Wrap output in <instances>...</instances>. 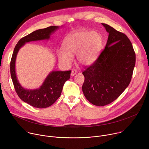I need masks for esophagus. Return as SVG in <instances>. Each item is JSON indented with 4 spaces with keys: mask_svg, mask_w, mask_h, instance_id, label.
Segmentation results:
<instances>
[{
    "mask_svg": "<svg viewBox=\"0 0 149 149\" xmlns=\"http://www.w3.org/2000/svg\"><path fill=\"white\" fill-rule=\"evenodd\" d=\"M76 74H77V71H75V70H72V71H71V77H74Z\"/></svg>",
    "mask_w": 149,
    "mask_h": 149,
    "instance_id": "34e87169",
    "label": "esophagus"
}]
</instances>
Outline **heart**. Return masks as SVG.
Instances as JSON below:
<instances>
[{"label": "heart", "instance_id": "1", "mask_svg": "<svg viewBox=\"0 0 149 149\" xmlns=\"http://www.w3.org/2000/svg\"><path fill=\"white\" fill-rule=\"evenodd\" d=\"M102 44V38L97 31H78L68 35L63 44L64 49L57 52L59 61L69 66L77 55V59L82 66H90L98 58Z\"/></svg>", "mask_w": 149, "mask_h": 149}]
</instances>
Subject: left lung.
<instances>
[{"instance_id": "obj_1", "label": "left lung", "mask_w": 149, "mask_h": 149, "mask_svg": "<svg viewBox=\"0 0 149 149\" xmlns=\"http://www.w3.org/2000/svg\"><path fill=\"white\" fill-rule=\"evenodd\" d=\"M109 33L105 49L93 65L82 72V92L93 104L104 106L116 100L129 86L136 54L127 36L110 25L101 24Z\"/></svg>"}]
</instances>
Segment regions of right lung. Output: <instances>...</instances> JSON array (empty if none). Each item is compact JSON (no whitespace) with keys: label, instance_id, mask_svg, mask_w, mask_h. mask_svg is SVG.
Wrapping results in <instances>:
<instances>
[{"label":"right lung","instance_id":"obj_1","mask_svg":"<svg viewBox=\"0 0 149 149\" xmlns=\"http://www.w3.org/2000/svg\"><path fill=\"white\" fill-rule=\"evenodd\" d=\"M59 28V26H51L36 30L26 35L19 40L12 54L10 70L16 92L23 101L35 108L48 107L56 101L61 95L63 84L70 79L71 71H52L49 73L39 88L33 90L25 88L21 86L17 78L15 68L16 56L19 49L27 42L49 40L51 35Z\"/></svg>","mask_w":149,"mask_h":149}]
</instances>
